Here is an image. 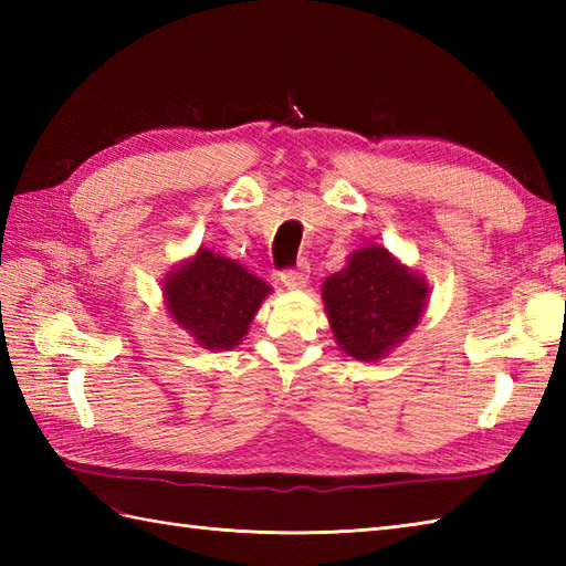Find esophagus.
<instances>
[{
  "label": "esophagus",
  "instance_id": "esophagus-1",
  "mask_svg": "<svg viewBox=\"0 0 566 566\" xmlns=\"http://www.w3.org/2000/svg\"><path fill=\"white\" fill-rule=\"evenodd\" d=\"M308 262L306 260H298L294 268H286L280 272V280L286 286V290H298V286H304L308 280Z\"/></svg>",
  "mask_w": 566,
  "mask_h": 566
}]
</instances>
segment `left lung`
<instances>
[{
  "mask_svg": "<svg viewBox=\"0 0 566 566\" xmlns=\"http://www.w3.org/2000/svg\"><path fill=\"white\" fill-rule=\"evenodd\" d=\"M426 282L387 250L369 245L323 284L331 328L343 350L371 363L403 340L426 308Z\"/></svg>",
  "mask_w": 566,
  "mask_h": 566,
  "instance_id": "obj_1",
  "label": "left lung"
}]
</instances>
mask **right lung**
Listing matches in <instances>:
<instances>
[{
  "mask_svg": "<svg viewBox=\"0 0 566 566\" xmlns=\"http://www.w3.org/2000/svg\"><path fill=\"white\" fill-rule=\"evenodd\" d=\"M270 286L238 262L199 250V255L165 280L172 318L209 350H228L250 328Z\"/></svg>",
  "mask_w": 566,
  "mask_h": 566,
  "instance_id": "add662e5",
  "label": "right lung"
}]
</instances>
